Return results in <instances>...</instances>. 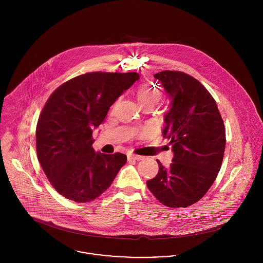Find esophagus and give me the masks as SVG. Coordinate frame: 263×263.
Segmentation results:
<instances>
[{
	"mask_svg": "<svg viewBox=\"0 0 263 263\" xmlns=\"http://www.w3.org/2000/svg\"><path fill=\"white\" fill-rule=\"evenodd\" d=\"M144 157L143 156H139V155H129L127 156V161L132 162V161H139V160H143Z\"/></svg>",
	"mask_w": 263,
	"mask_h": 263,
	"instance_id": "1",
	"label": "esophagus"
}]
</instances>
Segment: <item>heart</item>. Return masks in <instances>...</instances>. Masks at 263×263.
I'll return each instance as SVG.
<instances>
[{
    "mask_svg": "<svg viewBox=\"0 0 263 263\" xmlns=\"http://www.w3.org/2000/svg\"><path fill=\"white\" fill-rule=\"evenodd\" d=\"M136 96L139 103L145 108L147 106H154L158 103L162 97V93L159 89L149 84H141L137 87Z\"/></svg>",
    "mask_w": 263,
    "mask_h": 263,
    "instance_id": "1",
    "label": "heart"
}]
</instances>
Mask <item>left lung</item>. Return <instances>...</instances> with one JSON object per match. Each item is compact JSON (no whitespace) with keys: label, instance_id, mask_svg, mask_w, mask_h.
Returning a JSON list of instances; mask_svg holds the SVG:
<instances>
[{"label":"left lung","instance_id":"1","mask_svg":"<svg viewBox=\"0 0 263 263\" xmlns=\"http://www.w3.org/2000/svg\"><path fill=\"white\" fill-rule=\"evenodd\" d=\"M172 98L165 115L163 137L170 140L173 162L147 181L154 196L169 208H186L198 201L213 185L221 169L226 129L216 100L204 86L179 71L154 76Z\"/></svg>","mask_w":263,"mask_h":263}]
</instances>
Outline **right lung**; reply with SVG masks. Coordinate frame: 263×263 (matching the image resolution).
Masks as SVG:
<instances>
[{
    "label": "right lung",
    "instance_id": "add662e5",
    "mask_svg": "<svg viewBox=\"0 0 263 263\" xmlns=\"http://www.w3.org/2000/svg\"><path fill=\"white\" fill-rule=\"evenodd\" d=\"M139 75L92 72L65 82L47 99L36 125L37 158L47 179L63 196L89 202L112 183L126 163L121 153H96L93 128Z\"/></svg>",
    "mask_w": 263,
    "mask_h": 263
}]
</instances>
